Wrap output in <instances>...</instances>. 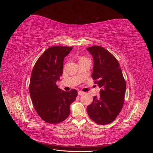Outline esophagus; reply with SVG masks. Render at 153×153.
<instances>
[{
  "label": "esophagus",
  "instance_id": "obj_1",
  "mask_svg": "<svg viewBox=\"0 0 153 153\" xmlns=\"http://www.w3.org/2000/svg\"><path fill=\"white\" fill-rule=\"evenodd\" d=\"M84 94V92H83V91H78V94L79 95V96L82 95V94Z\"/></svg>",
  "mask_w": 153,
  "mask_h": 153
}]
</instances>
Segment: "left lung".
<instances>
[{"mask_svg":"<svg viewBox=\"0 0 153 153\" xmlns=\"http://www.w3.org/2000/svg\"><path fill=\"white\" fill-rule=\"evenodd\" d=\"M87 50L94 59L92 79L101 88L100 96L94 97L93 101L87 106V113L96 123L107 124L116 119L123 108L126 81L117 60L107 50L92 46Z\"/></svg>","mask_w":153,"mask_h":153,"instance_id":"left-lung-1","label":"left lung"}]
</instances>
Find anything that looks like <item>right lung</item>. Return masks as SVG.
<instances>
[{"mask_svg": "<svg viewBox=\"0 0 153 153\" xmlns=\"http://www.w3.org/2000/svg\"><path fill=\"white\" fill-rule=\"evenodd\" d=\"M73 47L54 46L46 50L32 71L29 92L37 114L44 121L58 124L70 114L69 106L78 95L76 89L66 92L58 88L64 57Z\"/></svg>", "mask_w": 153, "mask_h": 153, "instance_id": "1", "label": "right lung"}]
</instances>
